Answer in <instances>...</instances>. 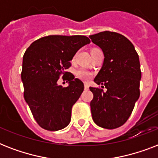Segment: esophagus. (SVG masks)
<instances>
[{
	"label": "esophagus",
	"mask_w": 158,
	"mask_h": 158,
	"mask_svg": "<svg viewBox=\"0 0 158 158\" xmlns=\"http://www.w3.org/2000/svg\"><path fill=\"white\" fill-rule=\"evenodd\" d=\"M84 89H89V85H88V84H84Z\"/></svg>",
	"instance_id": "1"
}]
</instances>
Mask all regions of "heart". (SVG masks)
<instances>
[{"label": "heart", "mask_w": 158, "mask_h": 158, "mask_svg": "<svg viewBox=\"0 0 158 158\" xmlns=\"http://www.w3.org/2000/svg\"><path fill=\"white\" fill-rule=\"evenodd\" d=\"M93 50H94V49H93ZM76 76L83 81H89V79H91V78L93 77V74L87 69H80L76 71Z\"/></svg>", "instance_id": "heart-1"}]
</instances>
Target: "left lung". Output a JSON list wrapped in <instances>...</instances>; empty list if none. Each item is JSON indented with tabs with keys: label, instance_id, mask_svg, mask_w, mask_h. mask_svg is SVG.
Wrapping results in <instances>:
<instances>
[{
	"label": "left lung",
	"instance_id": "left-lung-1",
	"mask_svg": "<svg viewBox=\"0 0 158 158\" xmlns=\"http://www.w3.org/2000/svg\"><path fill=\"white\" fill-rule=\"evenodd\" d=\"M89 38L105 57L94 82L106 89L89 88L94 94L92 117L100 127L112 130L127 121L139 98V58L131 42L120 33L104 31Z\"/></svg>",
	"mask_w": 158,
	"mask_h": 158
}]
</instances>
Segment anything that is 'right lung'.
Wrapping results in <instances>:
<instances>
[{
    "instance_id": "add662e5",
    "label": "right lung",
    "mask_w": 158,
    "mask_h": 158,
    "mask_svg": "<svg viewBox=\"0 0 158 158\" xmlns=\"http://www.w3.org/2000/svg\"><path fill=\"white\" fill-rule=\"evenodd\" d=\"M89 43L90 40L85 36L50 35L33 42L23 55L21 72L23 97L35 120L43 129L56 131L70 122L72 106L84 86L81 80L65 70L71 65L75 53ZM60 75L69 81L67 87L57 84Z\"/></svg>"
}]
</instances>
